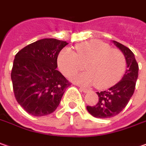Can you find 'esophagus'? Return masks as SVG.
I'll return each mask as SVG.
<instances>
[{
	"mask_svg": "<svg viewBox=\"0 0 146 146\" xmlns=\"http://www.w3.org/2000/svg\"><path fill=\"white\" fill-rule=\"evenodd\" d=\"M80 90L82 91V92H84V93H87V92H89V90L88 89H86V88H84V87H80Z\"/></svg>",
	"mask_w": 146,
	"mask_h": 146,
	"instance_id": "1",
	"label": "esophagus"
}]
</instances>
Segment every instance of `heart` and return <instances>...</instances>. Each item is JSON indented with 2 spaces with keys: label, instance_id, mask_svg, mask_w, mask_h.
<instances>
[{
  "label": "heart",
  "instance_id": "b5f03b06",
  "mask_svg": "<svg viewBox=\"0 0 146 146\" xmlns=\"http://www.w3.org/2000/svg\"><path fill=\"white\" fill-rule=\"evenodd\" d=\"M76 50L64 48L58 54L57 64L67 77L83 68L87 71L74 75L73 82L83 86L95 84L98 88H106L115 84L123 75L126 60L123 54L113 49L104 41L91 40L78 44Z\"/></svg>",
  "mask_w": 146,
  "mask_h": 146
}]
</instances>
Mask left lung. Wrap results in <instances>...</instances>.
<instances>
[{
    "label": "left lung",
    "instance_id": "8db88e82",
    "mask_svg": "<svg viewBox=\"0 0 146 146\" xmlns=\"http://www.w3.org/2000/svg\"><path fill=\"white\" fill-rule=\"evenodd\" d=\"M113 42L123 52L127 63V70L117 84L107 91L96 92L99 96L96 105L86 106V110L92 116L100 118L113 117L123 110L134 93L138 78L139 67L133 52L117 41Z\"/></svg>",
    "mask_w": 146,
    "mask_h": 146
}]
</instances>
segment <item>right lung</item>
Returning <instances> with one entry per match:
<instances>
[{"instance_id":"1","label":"right lung","mask_w":146,"mask_h":146,"mask_svg":"<svg viewBox=\"0 0 146 146\" xmlns=\"http://www.w3.org/2000/svg\"><path fill=\"white\" fill-rule=\"evenodd\" d=\"M68 44L44 38L16 54L11 71L14 93L17 102L30 114L41 117L53 113L70 86L56 69L58 54Z\"/></svg>"}]
</instances>
